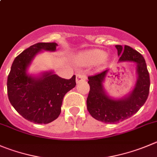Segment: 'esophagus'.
<instances>
[{"label": "esophagus", "mask_w": 157, "mask_h": 157, "mask_svg": "<svg viewBox=\"0 0 157 157\" xmlns=\"http://www.w3.org/2000/svg\"><path fill=\"white\" fill-rule=\"evenodd\" d=\"M86 78H87V77H86L85 74H77V77H76V82H77V83H79L83 80H85Z\"/></svg>", "instance_id": "34e87169"}]
</instances>
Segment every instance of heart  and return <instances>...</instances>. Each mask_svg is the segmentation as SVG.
<instances>
[{
  "instance_id": "1",
  "label": "heart",
  "mask_w": 157,
  "mask_h": 157,
  "mask_svg": "<svg viewBox=\"0 0 157 157\" xmlns=\"http://www.w3.org/2000/svg\"><path fill=\"white\" fill-rule=\"evenodd\" d=\"M107 57V52L102 49H90L79 55L77 62L82 65H95L100 63Z\"/></svg>"
}]
</instances>
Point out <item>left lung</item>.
Returning a JSON list of instances; mask_svg holds the SVG:
<instances>
[{
  "mask_svg": "<svg viewBox=\"0 0 157 157\" xmlns=\"http://www.w3.org/2000/svg\"><path fill=\"white\" fill-rule=\"evenodd\" d=\"M119 56L118 63L131 62L136 65L138 75L136 85L128 95L115 99L107 94L103 85L108 70L88 77L90 91L87 107L93 118L104 123H117L132 116L145 104L150 86L149 74L143 56L130 46L115 45Z\"/></svg>",
  "mask_w": 157,
  "mask_h": 157,
  "instance_id": "left-lung-1",
  "label": "left lung"
}]
</instances>
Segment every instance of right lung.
Wrapping results in <instances>:
<instances>
[{
	"label": "right lung",
	"mask_w": 157,
	"mask_h": 157,
	"mask_svg": "<svg viewBox=\"0 0 157 157\" xmlns=\"http://www.w3.org/2000/svg\"><path fill=\"white\" fill-rule=\"evenodd\" d=\"M56 42H39L19 54L11 65L8 77V95L11 105L23 118L36 124L54 121L61 112L66 94L76 86V76L61 78L52 71L38 77L29 75L27 70L42 50L54 52Z\"/></svg>",
	"instance_id": "1"
}]
</instances>
